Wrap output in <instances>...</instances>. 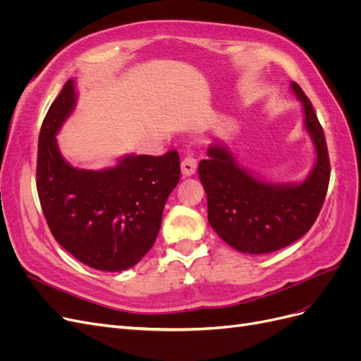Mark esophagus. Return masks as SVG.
Segmentation results:
<instances>
[{
  "mask_svg": "<svg viewBox=\"0 0 361 361\" xmlns=\"http://www.w3.org/2000/svg\"><path fill=\"white\" fill-rule=\"evenodd\" d=\"M180 169H182V176L183 178H190L195 173V169H197V159L192 158V157H187L182 159L180 164Z\"/></svg>",
  "mask_w": 361,
  "mask_h": 361,
  "instance_id": "esophagus-1",
  "label": "esophagus"
}]
</instances>
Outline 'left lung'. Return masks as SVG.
<instances>
[{"instance_id": "1", "label": "left lung", "mask_w": 361, "mask_h": 361, "mask_svg": "<svg viewBox=\"0 0 361 361\" xmlns=\"http://www.w3.org/2000/svg\"><path fill=\"white\" fill-rule=\"evenodd\" d=\"M290 87L302 102L304 125L316 150V164L307 179L295 185L259 180L220 145L207 149V158L199 164L207 221L223 241L243 253H271L307 233L329 190L330 158L324 129L301 87L297 82Z\"/></svg>"}]
</instances>
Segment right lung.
<instances>
[{
  "mask_svg": "<svg viewBox=\"0 0 361 361\" xmlns=\"http://www.w3.org/2000/svg\"><path fill=\"white\" fill-rule=\"evenodd\" d=\"M73 80L49 106L39 135L36 185L52 236L87 267L122 271L155 244L162 211L180 179L178 150L128 155L101 171L63 159L56 134L75 106Z\"/></svg>",
  "mask_w": 361,
  "mask_h": 361,
  "instance_id": "add662e5",
  "label": "right lung"
}]
</instances>
